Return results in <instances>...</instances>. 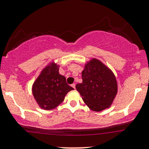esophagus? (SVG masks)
I'll list each match as a JSON object with an SVG mask.
<instances>
[{
	"instance_id": "34e87169",
	"label": "esophagus",
	"mask_w": 149,
	"mask_h": 149,
	"mask_svg": "<svg viewBox=\"0 0 149 149\" xmlns=\"http://www.w3.org/2000/svg\"><path fill=\"white\" fill-rule=\"evenodd\" d=\"M71 87H72L73 88H74V89H76V85H75V83H73L72 85H71Z\"/></svg>"
}]
</instances>
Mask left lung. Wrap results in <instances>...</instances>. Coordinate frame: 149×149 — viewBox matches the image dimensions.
I'll return each instance as SVG.
<instances>
[{"label":"left lung","instance_id":"8db88e82","mask_svg":"<svg viewBox=\"0 0 149 149\" xmlns=\"http://www.w3.org/2000/svg\"><path fill=\"white\" fill-rule=\"evenodd\" d=\"M83 83L77 84L83 100L95 111L110 107L118 91L114 74L100 60L92 59L82 72Z\"/></svg>","mask_w":149,"mask_h":149}]
</instances>
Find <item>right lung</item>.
<instances>
[{
  "instance_id": "obj_1",
  "label": "right lung",
  "mask_w": 149,
  "mask_h": 149,
  "mask_svg": "<svg viewBox=\"0 0 149 149\" xmlns=\"http://www.w3.org/2000/svg\"><path fill=\"white\" fill-rule=\"evenodd\" d=\"M72 90V87L66 83V78L59 73V66L50 64L34 82L32 92L41 109L51 110L60 104L67 92Z\"/></svg>"
}]
</instances>
